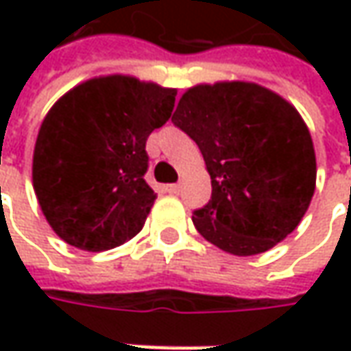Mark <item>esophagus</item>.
<instances>
[{
	"mask_svg": "<svg viewBox=\"0 0 351 351\" xmlns=\"http://www.w3.org/2000/svg\"><path fill=\"white\" fill-rule=\"evenodd\" d=\"M180 189H182V185H180V183H169V185H166V191L171 193V195H178V193H180Z\"/></svg>",
	"mask_w": 351,
	"mask_h": 351,
	"instance_id": "obj_1",
	"label": "esophagus"
}]
</instances>
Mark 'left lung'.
Returning a JSON list of instances; mask_svg holds the SVG:
<instances>
[{
	"instance_id": "8db88e82",
	"label": "left lung",
	"mask_w": 351,
	"mask_h": 351,
	"mask_svg": "<svg viewBox=\"0 0 351 351\" xmlns=\"http://www.w3.org/2000/svg\"><path fill=\"white\" fill-rule=\"evenodd\" d=\"M171 123L193 138L210 176L193 224L210 244L254 256L291 234L311 205L317 158L297 109L248 82L187 89Z\"/></svg>"
}]
</instances>
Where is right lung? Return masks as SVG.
<instances>
[{
	"mask_svg": "<svg viewBox=\"0 0 351 351\" xmlns=\"http://www.w3.org/2000/svg\"><path fill=\"white\" fill-rule=\"evenodd\" d=\"M178 91L128 75L88 80L54 103L33 156V187L52 230L103 252L136 236L156 193L144 180L146 141L173 111Z\"/></svg>",
	"mask_w": 351,
	"mask_h": 351,
	"instance_id": "right-lung-1",
	"label": "right lung"
}]
</instances>
